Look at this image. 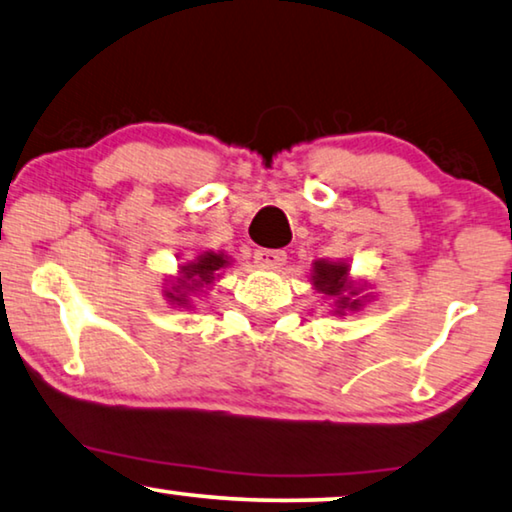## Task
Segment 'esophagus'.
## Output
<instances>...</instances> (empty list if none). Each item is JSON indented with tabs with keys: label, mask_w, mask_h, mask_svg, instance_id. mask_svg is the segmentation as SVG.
<instances>
[{
	"label": "esophagus",
	"mask_w": 512,
	"mask_h": 512,
	"mask_svg": "<svg viewBox=\"0 0 512 512\" xmlns=\"http://www.w3.org/2000/svg\"><path fill=\"white\" fill-rule=\"evenodd\" d=\"M254 258L261 268L274 270V268H279V265L286 263V251L284 249H258Z\"/></svg>",
	"instance_id": "obj_1"
}]
</instances>
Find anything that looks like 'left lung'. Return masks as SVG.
Wrapping results in <instances>:
<instances>
[{
    "label": "left lung",
    "instance_id": "1",
    "mask_svg": "<svg viewBox=\"0 0 512 512\" xmlns=\"http://www.w3.org/2000/svg\"><path fill=\"white\" fill-rule=\"evenodd\" d=\"M346 272L348 265L344 263H328V261H318L314 263V284L318 291H323L325 295H332L337 298L339 309H358L360 300H351L343 293L348 290L349 295H358V291H353V286L346 284Z\"/></svg>",
    "mask_w": 512,
    "mask_h": 512
}]
</instances>
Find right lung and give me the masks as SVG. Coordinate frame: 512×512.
Wrapping results in <instances>:
<instances>
[{"label":"right lung","mask_w":512,"mask_h":512,"mask_svg":"<svg viewBox=\"0 0 512 512\" xmlns=\"http://www.w3.org/2000/svg\"><path fill=\"white\" fill-rule=\"evenodd\" d=\"M228 261L221 254H212V251H207V254L198 256L196 263H189L182 268V277L177 281L175 286V293L166 291V295L170 298V302H177V305H184L187 302V293L182 291H194V288L203 286V284H210L214 279V274L217 270L224 268Z\"/></svg>","instance_id":"1"}]
</instances>
